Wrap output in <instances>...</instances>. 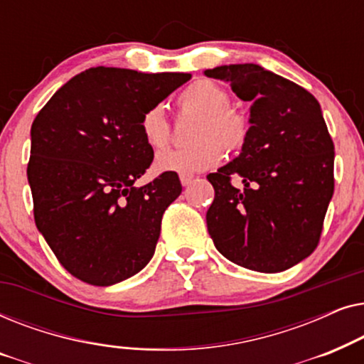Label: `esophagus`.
I'll return each mask as SVG.
<instances>
[{
	"instance_id": "esophagus-1",
	"label": "esophagus",
	"mask_w": 364,
	"mask_h": 364,
	"mask_svg": "<svg viewBox=\"0 0 364 364\" xmlns=\"http://www.w3.org/2000/svg\"><path fill=\"white\" fill-rule=\"evenodd\" d=\"M193 181V176H181V183L183 187H188Z\"/></svg>"
}]
</instances>
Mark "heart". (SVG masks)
Wrapping results in <instances>:
<instances>
[{"label":"heart","mask_w":364,"mask_h":364,"mask_svg":"<svg viewBox=\"0 0 364 364\" xmlns=\"http://www.w3.org/2000/svg\"><path fill=\"white\" fill-rule=\"evenodd\" d=\"M178 107L183 114H197L191 131V144L183 149H166L156 156L161 172L181 176L208 171L218 166L228 152L243 147L248 136L247 116L228 106V92L210 79H197L178 94ZM141 131L146 142L161 149L171 137V124L161 104L149 107L141 119Z\"/></svg>","instance_id":"b5f03b06"}]
</instances>
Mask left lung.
Returning <instances> with one entry per match:
<instances>
[{
    "label": "left lung",
    "instance_id": "left-lung-1",
    "mask_svg": "<svg viewBox=\"0 0 364 364\" xmlns=\"http://www.w3.org/2000/svg\"><path fill=\"white\" fill-rule=\"evenodd\" d=\"M250 101L240 156L208 173L207 228L217 250L248 270L283 272L311 255L335 191V146L320 102L258 64L207 69ZM240 178L244 187L231 183Z\"/></svg>",
    "mask_w": 364,
    "mask_h": 364
}]
</instances>
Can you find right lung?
I'll return each instance as SVG.
<instances>
[{"instance_id": "1", "label": "right lung", "mask_w": 364, "mask_h": 364, "mask_svg": "<svg viewBox=\"0 0 364 364\" xmlns=\"http://www.w3.org/2000/svg\"><path fill=\"white\" fill-rule=\"evenodd\" d=\"M191 77L91 68L38 112L28 164L34 222L73 277L109 287L151 262L182 186L173 172L134 186L154 161L141 119Z\"/></svg>"}]
</instances>
